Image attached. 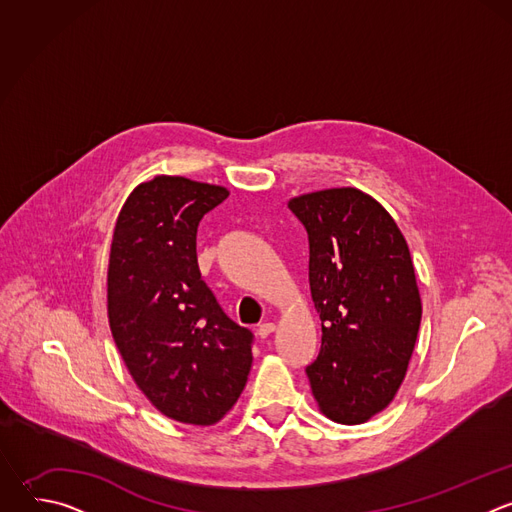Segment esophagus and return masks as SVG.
Masks as SVG:
<instances>
[{"instance_id": "34e87169", "label": "esophagus", "mask_w": 512, "mask_h": 512, "mask_svg": "<svg viewBox=\"0 0 512 512\" xmlns=\"http://www.w3.org/2000/svg\"><path fill=\"white\" fill-rule=\"evenodd\" d=\"M273 330H275V326H273L271 322H265V324H261V326L257 328V336H259V338H267Z\"/></svg>"}]
</instances>
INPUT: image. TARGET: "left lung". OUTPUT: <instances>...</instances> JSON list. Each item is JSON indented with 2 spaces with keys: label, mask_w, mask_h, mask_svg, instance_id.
<instances>
[{
  "label": "left lung",
  "mask_w": 512,
  "mask_h": 512,
  "mask_svg": "<svg viewBox=\"0 0 512 512\" xmlns=\"http://www.w3.org/2000/svg\"><path fill=\"white\" fill-rule=\"evenodd\" d=\"M310 245V291L322 344L306 367L320 411L354 425L403 383L421 324L409 247L391 214L356 188L289 200Z\"/></svg>",
  "instance_id": "obj_1"
}]
</instances>
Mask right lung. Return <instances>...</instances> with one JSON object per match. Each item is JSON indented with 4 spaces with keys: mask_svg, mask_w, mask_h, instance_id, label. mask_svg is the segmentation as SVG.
Wrapping results in <instances>:
<instances>
[{
    "mask_svg": "<svg viewBox=\"0 0 512 512\" xmlns=\"http://www.w3.org/2000/svg\"><path fill=\"white\" fill-rule=\"evenodd\" d=\"M227 188L158 176L123 204L111 243L107 310L135 385L166 417L212 425L239 399L253 332L200 279L196 233Z\"/></svg>",
    "mask_w": 512,
    "mask_h": 512,
    "instance_id": "1",
    "label": "right lung"
}]
</instances>
